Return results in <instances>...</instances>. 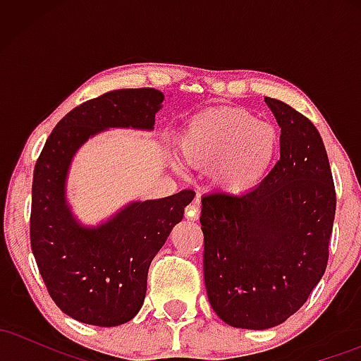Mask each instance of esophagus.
<instances>
[{"instance_id": "obj_1", "label": "esophagus", "mask_w": 361, "mask_h": 361, "mask_svg": "<svg viewBox=\"0 0 361 361\" xmlns=\"http://www.w3.org/2000/svg\"><path fill=\"white\" fill-rule=\"evenodd\" d=\"M198 212H200V207H198V202L195 200L188 207H186L185 215H186V219H190V221H197Z\"/></svg>"}]
</instances>
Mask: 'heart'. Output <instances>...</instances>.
<instances>
[{
	"instance_id": "1",
	"label": "heart",
	"mask_w": 361,
	"mask_h": 361,
	"mask_svg": "<svg viewBox=\"0 0 361 361\" xmlns=\"http://www.w3.org/2000/svg\"><path fill=\"white\" fill-rule=\"evenodd\" d=\"M280 151V132L250 111L233 106L204 110L185 123L178 152L185 163L210 168L214 185L250 192L268 175Z\"/></svg>"
}]
</instances>
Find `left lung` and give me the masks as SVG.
<instances>
[{
	"label": "left lung",
	"instance_id": "left-lung-1",
	"mask_svg": "<svg viewBox=\"0 0 361 361\" xmlns=\"http://www.w3.org/2000/svg\"><path fill=\"white\" fill-rule=\"evenodd\" d=\"M281 128L280 159L241 195L202 198L204 276L224 322L268 329L295 314L324 275L336 192L324 144L307 117L264 98Z\"/></svg>",
	"mask_w": 361,
	"mask_h": 361
}]
</instances>
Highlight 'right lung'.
I'll list each match as a JSON object with an SVG mask.
<instances>
[{"label": "right lung", "mask_w": 361, "mask_h": 361, "mask_svg": "<svg viewBox=\"0 0 361 361\" xmlns=\"http://www.w3.org/2000/svg\"><path fill=\"white\" fill-rule=\"evenodd\" d=\"M164 94L115 90L69 111L37 159L32 183L30 244L49 295L85 324H126L142 307L149 264L183 219L195 192L132 202L97 227L80 224L66 200L74 154L106 128L152 130Z\"/></svg>", "instance_id": "add662e5"}]
</instances>
